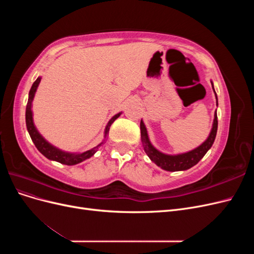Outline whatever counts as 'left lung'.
<instances>
[{
    "instance_id": "8db88e82",
    "label": "left lung",
    "mask_w": 254,
    "mask_h": 254,
    "mask_svg": "<svg viewBox=\"0 0 254 254\" xmlns=\"http://www.w3.org/2000/svg\"><path fill=\"white\" fill-rule=\"evenodd\" d=\"M212 86H213V83H212ZM216 98H217V96H216ZM217 126H218L217 114L215 113V119H214V123H213L212 131L205 142H203L196 149L189 151L187 153H182V155H177V156H168V155H164V153L158 151L150 144V142L148 140V135H147V130H146V128L144 126V123L141 121L140 128H141L142 144H143L145 152L147 153V156L151 159L152 162H155V164H157L159 167L163 168V170L168 171V172L186 171V170H189V168H190L191 166L196 165L199 161L203 158L206 151L212 147V145L215 141V137H216Z\"/></svg>"
}]
</instances>
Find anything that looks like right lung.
Listing matches in <instances>:
<instances>
[{
    "label": "right lung",
    "instance_id": "obj_1",
    "mask_svg": "<svg viewBox=\"0 0 254 254\" xmlns=\"http://www.w3.org/2000/svg\"><path fill=\"white\" fill-rule=\"evenodd\" d=\"M41 78L38 77L36 79V81L33 83L32 88H30L29 91V96H28V102L26 105V112H25V120H26V127L28 130V133L32 137V140L35 144V146L37 147V149L39 150L43 156L47 157L50 160H54V161H57V162L61 163V164H65V165H74V164H77L82 162L83 160L89 159L90 157H92L95 153V151L98 149L99 146H102L103 143H101L99 145H97L96 147L92 148L86 152H82V153H78V155H73V153H67V152H64L61 151L57 148L54 147L51 144H49L47 141H45L43 137L40 135V133L37 131L36 127L34 126V123H33V113H32V102L34 99L35 93H36V90L38 84H39ZM120 114L114 115V117L110 120V122L108 123V125L106 127V131H105V136H107L109 132V129L112 123L117 120Z\"/></svg>",
    "mask_w": 254,
    "mask_h": 254
}]
</instances>
